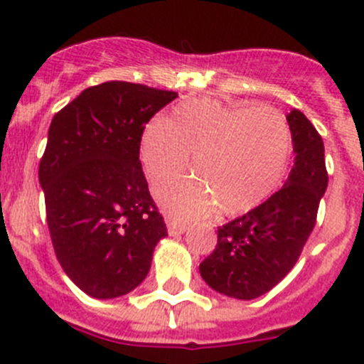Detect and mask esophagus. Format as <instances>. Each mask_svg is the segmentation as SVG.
I'll list each match as a JSON object with an SVG mask.
<instances>
[{
	"instance_id": "obj_1",
	"label": "esophagus",
	"mask_w": 364,
	"mask_h": 364,
	"mask_svg": "<svg viewBox=\"0 0 364 364\" xmlns=\"http://www.w3.org/2000/svg\"><path fill=\"white\" fill-rule=\"evenodd\" d=\"M167 230H168V236H181L183 232H185V225H179V223H168V227H167Z\"/></svg>"
}]
</instances>
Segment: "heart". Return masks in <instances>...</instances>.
<instances>
[{"instance_id": "1", "label": "heart", "mask_w": 364, "mask_h": 364, "mask_svg": "<svg viewBox=\"0 0 364 364\" xmlns=\"http://www.w3.org/2000/svg\"><path fill=\"white\" fill-rule=\"evenodd\" d=\"M292 135L287 119L267 105H225L193 98L172 109L167 121H151L141 137V164L149 185L160 190L161 208L178 222L213 211L234 216L257 208L277 190L287 171Z\"/></svg>"}]
</instances>
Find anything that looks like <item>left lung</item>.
<instances>
[{"mask_svg": "<svg viewBox=\"0 0 364 364\" xmlns=\"http://www.w3.org/2000/svg\"><path fill=\"white\" fill-rule=\"evenodd\" d=\"M287 123L294 167L285 185L247 215L218 229V243L200 262V277L213 291L250 301L266 294L294 267L317 220L328 188L324 142L303 112Z\"/></svg>", "mask_w": 364, "mask_h": 364, "instance_id": "obj_1", "label": "left lung"}]
</instances>
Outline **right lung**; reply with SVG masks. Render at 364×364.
Returning <instances> with one entry per match:
<instances>
[{"instance_id": "add662e5", "label": "right lung", "mask_w": 364, "mask_h": 364, "mask_svg": "<svg viewBox=\"0 0 364 364\" xmlns=\"http://www.w3.org/2000/svg\"><path fill=\"white\" fill-rule=\"evenodd\" d=\"M176 97L111 80L84 90L53 117L38 167L47 225L61 267L87 296L134 291L167 236L139 149L146 123Z\"/></svg>"}]
</instances>
